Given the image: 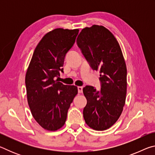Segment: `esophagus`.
Returning a JSON list of instances; mask_svg holds the SVG:
<instances>
[{
	"label": "esophagus",
	"mask_w": 155,
	"mask_h": 155,
	"mask_svg": "<svg viewBox=\"0 0 155 155\" xmlns=\"http://www.w3.org/2000/svg\"><path fill=\"white\" fill-rule=\"evenodd\" d=\"M78 92L79 94L83 93V87H81V86H78Z\"/></svg>",
	"instance_id": "obj_1"
}]
</instances>
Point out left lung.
Masks as SVG:
<instances>
[{
	"label": "left lung",
	"instance_id": "1",
	"mask_svg": "<svg viewBox=\"0 0 155 155\" xmlns=\"http://www.w3.org/2000/svg\"><path fill=\"white\" fill-rule=\"evenodd\" d=\"M77 43L91 68L101 73V90L90 85L83 90L84 120L94 130H106L118 120L125 104L127 70L121 48L111 31L99 25L83 28Z\"/></svg>",
	"mask_w": 155,
	"mask_h": 155
}]
</instances>
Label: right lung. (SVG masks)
<instances>
[{"label":"right lung","instance_id":"add662e5","mask_svg":"<svg viewBox=\"0 0 155 155\" xmlns=\"http://www.w3.org/2000/svg\"><path fill=\"white\" fill-rule=\"evenodd\" d=\"M78 29L59 28L44 35L34 51L25 77L28 104L36 122L54 131L64 125L68 109L78 94L77 86L55 80L64 72L67 52L75 42Z\"/></svg>","mask_w":155,"mask_h":155}]
</instances>
